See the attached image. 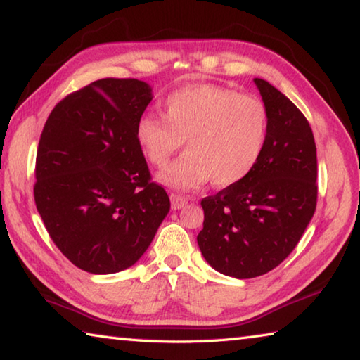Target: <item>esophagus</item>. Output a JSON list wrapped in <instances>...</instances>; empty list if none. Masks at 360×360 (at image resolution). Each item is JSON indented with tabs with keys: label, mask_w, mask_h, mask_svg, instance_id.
Returning a JSON list of instances; mask_svg holds the SVG:
<instances>
[{
	"label": "esophagus",
	"mask_w": 360,
	"mask_h": 360,
	"mask_svg": "<svg viewBox=\"0 0 360 360\" xmlns=\"http://www.w3.org/2000/svg\"><path fill=\"white\" fill-rule=\"evenodd\" d=\"M169 200H172V208L176 211V210H181L182 206L187 205V198L182 197V195H176V193H172V197H169Z\"/></svg>",
	"instance_id": "esophagus-1"
}]
</instances>
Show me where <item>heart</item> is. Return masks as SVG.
I'll return each instance as SVG.
<instances>
[{
    "mask_svg": "<svg viewBox=\"0 0 360 360\" xmlns=\"http://www.w3.org/2000/svg\"><path fill=\"white\" fill-rule=\"evenodd\" d=\"M268 129L270 115L259 96L198 84L169 95L163 117L144 114L136 124V141L154 167L167 165L186 141L187 154L158 174L163 184L186 191L211 179L216 187H229L257 165Z\"/></svg>",
    "mask_w": 360,
    "mask_h": 360,
    "instance_id": "heart-1",
    "label": "heart"
}]
</instances>
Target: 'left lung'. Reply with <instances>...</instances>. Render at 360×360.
Segmentation results:
<instances>
[{
  "instance_id": "obj_1",
  "label": "left lung",
  "mask_w": 360,
  "mask_h": 360,
  "mask_svg": "<svg viewBox=\"0 0 360 360\" xmlns=\"http://www.w3.org/2000/svg\"><path fill=\"white\" fill-rule=\"evenodd\" d=\"M270 115L265 149L245 179L202 200L200 251L219 273L265 275L294 251L318 202V158L308 120L288 96L255 77Z\"/></svg>"
}]
</instances>
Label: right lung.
<instances>
[{
	"instance_id": "1",
	"label": "right lung",
	"mask_w": 360,
	"mask_h": 360,
	"mask_svg": "<svg viewBox=\"0 0 360 360\" xmlns=\"http://www.w3.org/2000/svg\"><path fill=\"white\" fill-rule=\"evenodd\" d=\"M150 100L138 79H100L57 103L41 133L36 208L65 257L94 275L136 264L169 211L136 141Z\"/></svg>"
}]
</instances>
